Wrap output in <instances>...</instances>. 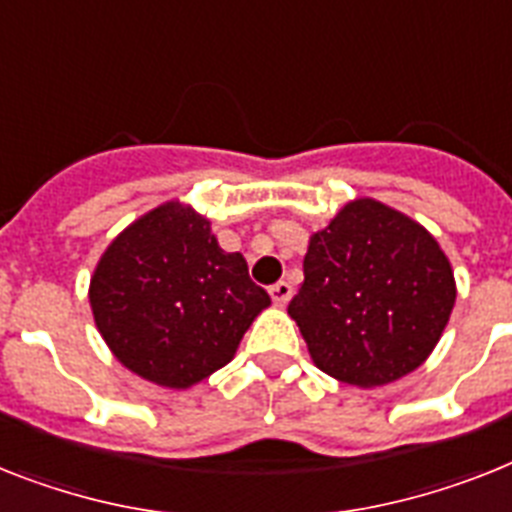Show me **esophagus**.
<instances>
[{
    "mask_svg": "<svg viewBox=\"0 0 512 512\" xmlns=\"http://www.w3.org/2000/svg\"><path fill=\"white\" fill-rule=\"evenodd\" d=\"M269 295H272L274 306H285L290 301V295H293V285L290 282H277V285L269 287Z\"/></svg>",
    "mask_w": 512,
    "mask_h": 512,
    "instance_id": "1",
    "label": "esophagus"
}]
</instances>
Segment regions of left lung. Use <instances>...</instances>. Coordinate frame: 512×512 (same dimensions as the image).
Listing matches in <instances>:
<instances>
[{
	"instance_id": "8db88e82",
	"label": "left lung",
	"mask_w": 512,
	"mask_h": 512,
	"mask_svg": "<svg viewBox=\"0 0 512 512\" xmlns=\"http://www.w3.org/2000/svg\"><path fill=\"white\" fill-rule=\"evenodd\" d=\"M455 295L453 266L432 232L377 198H356L308 238L287 314L316 369L371 390L432 356Z\"/></svg>"
}]
</instances>
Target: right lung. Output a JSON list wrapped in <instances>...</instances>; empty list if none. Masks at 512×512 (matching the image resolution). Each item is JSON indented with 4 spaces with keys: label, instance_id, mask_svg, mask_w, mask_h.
<instances>
[{
    "label": "right lung",
    "instance_id": "right-lung-1",
    "mask_svg": "<svg viewBox=\"0 0 512 512\" xmlns=\"http://www.w3.org/2000/svg\"><path fill=\"white\" fill-rule=\"evenodd\" d=\"M88 301L99 335L128 371L188 390L235 358L269 295L227 253L211 222L167 201L130 222L101 253Z\"/></svg>",
    "mask_w": 512,
    "mask_h": 512
}]
</instances>
